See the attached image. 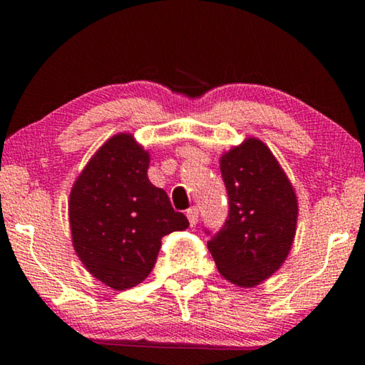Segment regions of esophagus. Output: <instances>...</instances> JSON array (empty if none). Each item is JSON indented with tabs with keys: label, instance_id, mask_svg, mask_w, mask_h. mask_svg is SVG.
Wrapping results in <instances>:
<instances>
[{
	"label": "esophagus",
	"instance_id": "1",
	"mask_svg": "<svg viewBox=\"0 0 365 365\" xmlns=\"http://www.w3.org/2000/svg\"><path fill=\"white\" fill-rule=\"evenodd\" d=\"M186 216H187V221H189V224H191V226H196V224H197V217H199V211H197V207H191V209H187Z\"/></svg>",
	"mask_w": 365,
	"mask_h": 365
}]
</instances>
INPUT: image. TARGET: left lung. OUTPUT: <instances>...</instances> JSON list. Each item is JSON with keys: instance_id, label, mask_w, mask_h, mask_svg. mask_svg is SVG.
<instances>
[{"instance_id": "obj_1", "label": "left lung", "mask_w": 365, "mask_h": 365, "mask_svg": "<svg viewBox=\"0 0 365 365\" xmlns=\"http://www.w3.org/2000/svg\"><path fill=\"white\" fill-rule=\"evenodd\" d=\"M229 196L227 221L207 242L224 279L254 287L279 271L297 227V196L271 149L247 138L219 159Z\"/></svg>"}]
</instances>
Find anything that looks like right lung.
<instances>
[{"mask_svg":"<svg viewBox=\"0 0 365 365\" xmlns=\"http://www.w3.org/2000/svg\"><path fill=\"white\" fill-rule=\"evenodd\" d=\"M149 161L133 134H114L93 154L69 194L74 251L93 277L116 291L143 282L161 239L189 226L166 191L149 181Z\"/></svg>","mask_w":365,"mask_h":365,"instance_id":"right-lung-1","label":"right lung"}]
</instances>
